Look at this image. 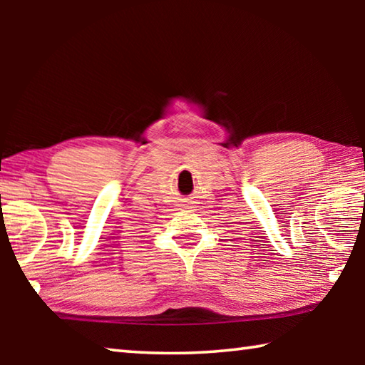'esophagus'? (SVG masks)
<instances>
[{"instance_id":"esophagus-1","label":"esophagus","mask_w":365,"mask_h":365,"mask_svg":"<svg viewBox=\"0 0 365 365\" xmlns=\"http://www.w3.org/2000/svg\"><path fill=\"white\" fill-rule=\"evenodd\" d=\"M188 202H190V201H188ZM182 206H183V207H188V205H182Z\"/></svg>"}]
</instances>
